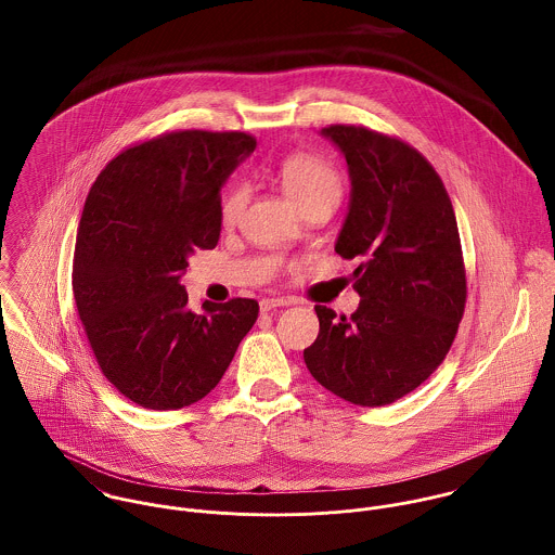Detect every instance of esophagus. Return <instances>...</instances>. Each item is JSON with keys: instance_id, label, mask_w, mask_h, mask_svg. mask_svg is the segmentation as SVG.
I'll use <instances>...</instances> for the list:
<instances>
[{"instance_id": "obj_1", "label": "esophagus", "mask_w": 555, "mask_h": 555, "mask_svg": "<svg viewBox=\"0 0 555 555\" xmlns=\"http://www.w3.org/2000/svg\"><path fill=\"white\" fill-rule=\"evenodd\" d=\"M284 306H291V301H286V299H273V297L269 299V297H267V299L260 301V312L267 314V312H271V310H275V308H284Z\"/></svg>"}]
</instances>
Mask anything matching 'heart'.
Returning a JSON list of instances; mask_svg holds the SVG:
<instances>
[{
  "mask_svg": "<svg viewBox=\"0 0 555 555\" xmlns=\"http://www.w3.org/2000/svg\"><path fill=\"white\" fill-rule=\"evenodd\" d=\"M278 181L286 198L297 211L308 207L333 209L341 194V181L337 170L324 159L310 154H295L278 166ZM247 205V188L235 183L229 188L220 203V218L224 224L237 222Z\"/></svg>",
  "mask_w": 555,
  "mask_h": 555,
  "instance_id": "heart-1",
  "label": "heart"
}]
</instances>
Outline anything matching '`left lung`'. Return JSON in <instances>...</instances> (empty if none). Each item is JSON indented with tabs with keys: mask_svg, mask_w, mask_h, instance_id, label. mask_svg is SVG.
I'll list each match as a JSON object with an SVG mask.
<instances>
[{
	"mask_svg": "<svg viewBox=\"0 0 555 555\" xmlns=\"http://www.w3.org/2000/svg\"><path fill=\"white\" fill-rule=\"evenodd\" d=\"M346 159L348 214L335 251L361 264L350 318L317 306L306 365L333 396L387 405L414 391L447 357L466 306V273L451 198L410 145L354 126L320 130Z\"/></svg>",
	"mask_w": 555,
	"mask_h": 555,
	"instance_id": "1",
	"label": "left lung"
}]
</instances>
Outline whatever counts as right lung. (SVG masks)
I'll use <instances>...</instances> for the list:
<instances>
[{"label":"right lung","mask_w":555,"mask_h":555,"mask_svg":"<svg viewBox=\"0 0 555 555\" xmlns=\"http://www.w3.org/2000/svg\"><path fill=\"white\" fill-rule=\"evenodd\" d=\"M256 141L185 130L119 154L80 216L73 291L106 380L150 410L211 393L258 318L254 299L188 310V258L218 245L220 192Z\"/></svg>","instance_id":"1"}]
</instances>
